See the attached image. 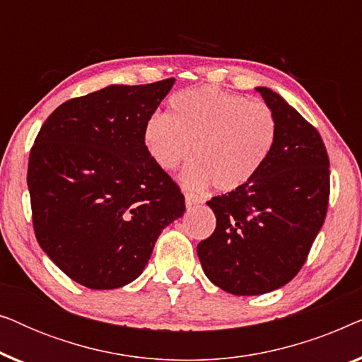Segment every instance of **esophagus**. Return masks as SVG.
Returning a JSON list of instances; mask_svg holds the SVG:
<instances>
[{"instance_id":"esophagus-1","label":"esophagus","mask_w":362,"mask_h":362,"mask_svg":"<svg viewBox=\"0 0 362 362\" xmlns=\"http://www.w3.org/2000/svg\"><path fill=\"white\" fill-rule=\"evenodd\" d=\"M185 202H186V207H187V209H191V207L199 206L201 202H202V199H201V197L194 196V194H191V192H186V196H185Z\"/></svg>"}]
</instances>
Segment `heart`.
<instances>
[{"label":"heart","mask_w":362,"mask_h":362,"mask_svg":"<svg viewBox=\"0 0 362 362\" xmlns=\"http://www.w3.org/2000/svg\"><path fill=\"white\" fill-rule=\"evenodd\" d=\"M276 140V118L270 107L212 87L187 88L170 100V112L153 113L143 141L163 170L181 173L187 189L234 191L254 180L269 160ZM193 148H190V145Z\"/></svg>","instance_id":"heart-1"}]
</instances>
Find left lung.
<instances>
[{
  "mask_svg": "<svg viewBox=\"0 0 362 362\" xmlns=\"http://www.w3.org/2000/svg\"><path fill=\"white\" fill-rule=\"evenodd\" d=\"M255 90L276 118L274 150L254 180L207 201L216 230L197 244L207 279L240 296L269 293L298 274L329 197V160L320 133L272 88Z\"/></svg>",
  "mask_w": 362,
  "mask_h": 362,
  "instance_id": "8db88e82",
  "label": "left lung"
}]
</instances>
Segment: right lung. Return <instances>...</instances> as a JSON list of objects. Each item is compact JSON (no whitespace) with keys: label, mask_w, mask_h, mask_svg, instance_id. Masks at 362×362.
I'll list each match as a JSON object with an SVG mask.
<instances>
[{"label":"right lung","mask_w":362,"mask_h":362,"mask_svg":"<svg viewBox=\"0 0 362 362\" xmlns=\"http://www.w3.org/2000/svg\"><path fill=\"white\" fill-rule=\"evenodd\" d=\"M173 86L113 83L59 105L37 133L28 166L36 239L87 288L138 279L163 229L185 214V196L143 141Z\"/></svg>","instance_id":"right-lung-1"}]
</instances>
